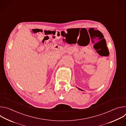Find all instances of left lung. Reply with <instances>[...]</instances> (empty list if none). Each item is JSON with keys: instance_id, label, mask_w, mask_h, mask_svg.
<instances>
[{"instance_id": "left-lung-1", "label": "left lung", "mask_w": 126, "mask_h": 126, "mask_svg": "<svg viewBox=\"0 0 126 126\" xmlns=\"http://www.w3.org/2000/svg\"><path fill=\"white\" fill-rule=\"evenodd\" d=\"M79 90H81V91H82V90H81V89H79V88H78Z\"/></svg>"}]
</instances>
